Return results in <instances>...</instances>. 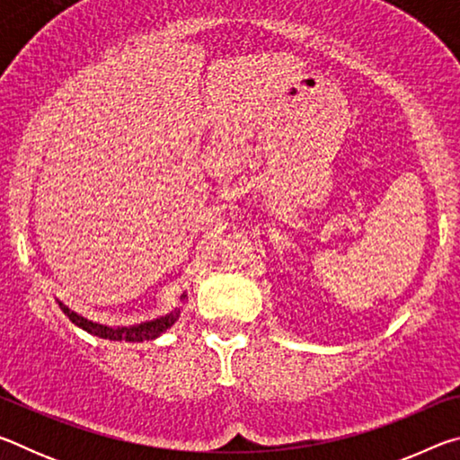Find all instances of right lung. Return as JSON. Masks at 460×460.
<instances>
[{
	"label": "right lung",
	"instance_id": "1",
	"mask_svg": "<svg viewBox=\"0 0 460 460\" xmlns=\"http://www.w3.org/2000/svg\"><path fill=\"white\" fill-rule=\"evenodd\" d=\"M186 298H189L186 294L181 296L182 302H186ZM57 302H58L62 313L68 316V321H71L73 324H76L83 331H87L89 334H95V337L107 339V341H128V342L152 341L155 337H160L162 332H166L170 326L178 321V316H181V308H174L172 313H168L160 318H154V321H147V323H139L134 326H107V324L93 323V321H89V318L76 314L75 310H71L66 305H62L60 300H57Z\"/></svg>",
	"mask_w": 460,
	"mask_h": 460
}]
</instances>
